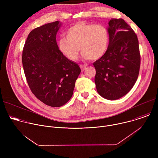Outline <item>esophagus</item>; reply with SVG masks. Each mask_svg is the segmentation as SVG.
Instances as JSON below:
<instances>
[{"instance_id":"34e87169","label":"esophagus","mask_w":158,"mask_h":158,"mask_svg":"<svg viewBox=\"0 0 158 158\" xmlns=\"http://www.w3.org/2000/svg\"><path fill=\"white\" fill-rule=\"evenodd\" d=\"M80 67H81V71H84V69H85L86 65H83V64H81L80 65Z\"/></svg>"}]
</instances>
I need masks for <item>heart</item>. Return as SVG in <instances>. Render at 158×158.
Instances as JSON below:
<instances>
[{
	"label": "heart",
	"mask_w": 158,
	"mask_h": 158,
	"mask_svg": "<svg viewBox=\"0 0 158 158\" xmlns=\"http://www.w3.org/2000/svg\"><path fill=\"white\" fill-rule=\"evenodd\" d=\"M65 36L57 42L60 52L67 59L76 61L79 49L84 59L97 60L107 51L109 35L107 29L101 24L79 22L65 31Z\"/></svg>",
	"instance_id": "heart-1"
}]
</instances>
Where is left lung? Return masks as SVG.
Masks as SVG:
<instances>
[{
  "label": "left lung",
  "mask_w": 158,
  "mask_h": 158,
  "mask_svg": "<svg viewBox=\"0 0 158 158\" xmlns=\"http://www.w3.org/2000/svg\"><path fill=\"white\" fill-rule=\"evenodd\" d=\"M109 46L105 54L93 63L97 91L108 100L125 96L136 83L141 56L136 34L123 19L109 22Z\"/></svg>",
  "instance_id": "8db88e82"
}]
</instances>
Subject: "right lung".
<instances>
[{"label": "right lung", "instance_id": "add662e5", "mask_svg": "<svg viewBox=\"0 0 158 158\" xmlns=\"http://www.w3.org/2000/svg\"><path fill=\"white\" fill-rule=\"evenodd\" d=\"M56 21L32 30L22 51V60L28 85L34 96L51 107H60L71 98L81 73L78 64L59 50Z\"/></svg>", "mask_w": 158, "mask_h": 158}]
</instances>
